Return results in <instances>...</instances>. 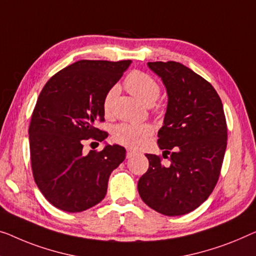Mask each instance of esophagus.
Segmentation results:
<instances>
[{
	"instance_id": "34e87169",
	"label": "esophagus",
	"mask_w": 256,
	"mask_h": 256,
	"mask_svg": "<svg viewBox=\"0 0 256 256\" xmlns=\"http://www.w3.org/2000/svg\"><path fill=\"white\" fill-rule=\"evenodd\" d=\"M136 154H138V152H136V150H128V152H126V158H132V156H134V155H136Z\"/></svg>"
}]
</instances>
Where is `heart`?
Instances as JSON below:
<instances>
[{
  "mask_svg": "<svg viewBox=\"0 0 256 256\" xmlns=\"http://www.w3.org/2000/svg\"><path fill=\"white\" fill-rule=\"evenodd\" d=\"M125 86L133 96L146 106H152L158 100L160 95L158 84L150 76L144 74V72H132L131 74H128L126 80H125ZM117 92V87H112L106 93L104 101V109L106 114L112 112ZM150 133L152 128L150 125L120 124L114 128L112 136L117 142L130 147H138Z\"/></svg>",
  "mask_w": 256,
  "mask_h": 256,
  "instance_id": "1",
  "label": "heart"
}]
</instances>
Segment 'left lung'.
I'll use <instances>...</instances> for the list:
<instances>
[{"label": "left lung", "mask_w": 256, "mask_h": 256, "mask_svg": "<svg viewBox=\"0 0 256 256\" xmlns=\"http://www.w3.org/2000/svg\"><path fill=\"white\" fill-rule=\"evenodd\" d=\"M168 95L158 144L170 163L146 154L150 168L140 177L138 192L148 207L166 216L190 212L208 199L226 150V122L215 88L178 62H148Z\"/></svg>", "instance_id": "1"}]
</instances>
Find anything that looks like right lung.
Listing matches in <instances>:
<instances>
[{
  "instance_id": "right-lung-1",
  "label": "right lung",
  "mask_w": 256,
  "mask_h": 256,
  "mask_svg": "<svg viewBox=\"0 0 256 256\" xmlns=\"http://www.w3.org/2000/svg\"><path fill=\"white\" fill-rule=\"evenodd\" d=\"M132 60H78L48 80L28 128L30 162L38 188L52 206L79 212L104 200L110 174L125 160L120 144L82 152L85 140L104 141L95 128L104 120V101Z\"/></svg>"
}]
</instances>
